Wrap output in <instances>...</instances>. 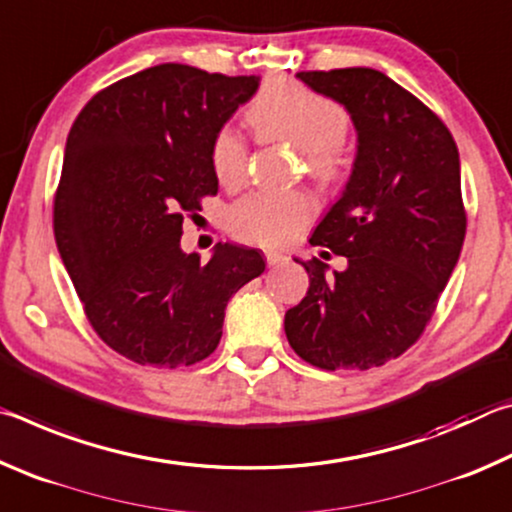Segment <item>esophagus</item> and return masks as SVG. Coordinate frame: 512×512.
Wrapping results in <instances>:
<instances>
[{
  "label": "esophagus",
  "instance_id": "obj_1",
  "mask_svg": "<svg viewBox=\"0 0 512 512\" xmlns=\"http://www.w3.org/2000/svg\"><path fill=\"white\" fill-rule=\"evenodd\" d=\"M266 264L268 266H277V264H282V262H287V257H284L282 253H275V250H266Z\"/></svg>",
  "mask_w": 512,
  "mask_h": 512
}]
</instances>
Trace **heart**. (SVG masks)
<instances>
[{
  "instance_id": "b5f03b06",
  "label": "heart",
  "mask_w": 512,
  "mask_h": 512,
  "mask_svg": "<svg viewBox=\"0 0 512 512\" xmlns=\"http://www.w3.org/2000/svg\"><path fill=\"white\" fill-rule=\"evenodd\" d=\"M259 142H284L305 153L311 171L325 183L345 173L341 144L350 131V115L341 103L291 79H273L255 94L246 110ZM212 171L225 189L248 180L250 151L244 137L221 128L210 149ZM316 214L314 198L302 192L248 194L230 207L228 228L235 237L262 246H287L305 232Z\"/></svg>"
}]
</instances>
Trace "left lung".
Listing matches in <instances>:
<instances>
[{"label": "left lung", "instance_id": "1", "mask_svg": "<svg viewBox=\"0 0 512 512\" xmlns=\"http://www.w3.org/2000/svg\"><path fill=\"white\" fill-rule=\"evenodd\" d=\"M296 76L345 106L359 144L345 192L309 239L348 257V268L327 273L316 257L296 259L309 291L287 311L284 332L316 368L384 366L420 339L461 255L456 142L436 112L377 69Z\"/></svg>", "mask_w": 512, "mask_h": 512}]
</instances>
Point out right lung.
Returning a JSON list of instances; mask_svg holds the SVG:
<instances>
[{
	"instance_id": "add662e5",
	"label": "right lung",
	"mask_w": 512,
	"mask_h": 512,
	"mask_svg": "<svg viewBox=\"0 0 512 512\" xmlns=\"http://www.w3.org/2000/svg\"><path fill=\"white\" fill-rule=\"evenodd\" d=\"M259 88L164 63L94 94L67 135L54 235L99 339L140 366L203 361L228 300L264 273L255 248L216 244L210 262L180 250L183 219L219 192L214 135Z\"/></svg>"
}]
</instances>
